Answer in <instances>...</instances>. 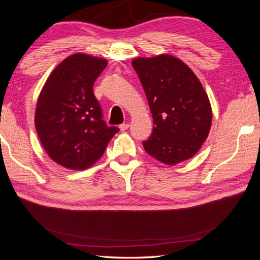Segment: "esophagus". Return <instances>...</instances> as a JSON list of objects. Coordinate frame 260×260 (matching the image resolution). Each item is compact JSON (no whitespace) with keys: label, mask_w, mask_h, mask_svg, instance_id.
<instances>
[{"label":"esophagus","mask_w":260,"mask_h":260,"mask_svg":"<svg viewBox=\"0 0 260 260\" xmlns=\"http://www.w3.org/2000/svg\"><path fill=\"white\" fill-rule=\"evenodd\" d=\"M128 128H129V123H122L119 125L120 131H125Z\"/></svg>","instance_id":"esophagus-1"}]
</instances>
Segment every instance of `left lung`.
Instances as JSON below:
<instances>
[{
	"mask_svg": "<svg viewBox=\"0 0 260 260\" xmlns=\"http://www.w3.org/2000/svg\"><path fill=\"white\" fill-rule=\"evenodd\" d=\"M153 116V132L143 146L166 165L190 159L208 137L212 112L208 95L192 69L169 54L132 60Z\"/></svg>",
	"mask_w": 260,
	"mask_h": 260,
	"instance_id": "left-lung-1",
	"label": "left lung"
}]
</instances>
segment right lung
I'll return each mask as SVG.
<instances>
[{
    "label": "right lung",
    "mask_w": 260,
    "mask_h": 260,
    "mask_svg": "<svg viewBox=\"0 0 260 260\" xmlns=\"http://www.w3.org/2000/svg\"><path fill=\"white\" fill-rule=\"evenodd\" d=\"M107 66L104 58L73 54L56 66L37 102L35 124L50 158L72 170L93 166L118 128L102 119L93 84Z\"/></svg>",
    "instance_id": "1"
}]
</instances>
